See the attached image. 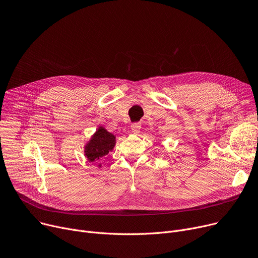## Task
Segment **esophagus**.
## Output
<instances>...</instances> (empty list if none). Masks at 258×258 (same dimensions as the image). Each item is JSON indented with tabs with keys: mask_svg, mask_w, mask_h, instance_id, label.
Returning a JSON list of instances; mask_svg holds the SVG:
<instances>
[{
	"mask_svg": "<svg viewBox=\"0 0 258 258\" xmlns=\"http://www.w3.org/2000/svg\"><path fill=\"white\" fill-rule=\"evenodd\" d=\"M131 130H132V132L134 133V134H139L140 133V131H141V123H139V122H136V123H133L132 125H131Z\"/></svg>",
	"mask_w": 258,
	"mask_h": 258,
	"instance_id": "1",
	"label": "esophagus"
}]
</instances>
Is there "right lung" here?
I'll use <instances>...</instances> for the list:
<instances>
[{
    "mask_svg": "<svg viewBox=\"0 0 258 258\" xmlns=\"http://www.w3.org/2000/svg\"><path fill=\"white\" fill-rule=\"evenodd\" d=\"M116 144V136L110 133L105 126L99 125L95 133L91 135L89 140L84 144V157L90 163H97L101 168V161L109 152H112ZM105 163V162H104Z\"/></svg>",
    "mask_w": 258,
    "mask_h": 258,
    "instance_id": "1",
    "label": "right lung"
}]
</instances>
